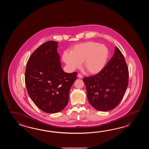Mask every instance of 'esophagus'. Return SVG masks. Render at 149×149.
Instances as JSON below:
<instances>
[{
  "label": "esophagus",
  "mask_w": 149,
  "mask_h": 149,
  "mask_svg": "<svg viewBox=\"0 0 149 149\" xmlns=\"http://www.w3.org/2000/svg\"><path fill=\"white\" fill-rule=\"evenodd\" d=\"M77 77L79 78H83V76L81 74H80V73H78V74H77Z\"/></svg>",
  "instance_id": "1"
}]
</instances>
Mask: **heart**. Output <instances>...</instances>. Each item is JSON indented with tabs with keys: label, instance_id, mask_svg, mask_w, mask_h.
I'll return each instance as SVG.
<instances>
[{
	"label": "heart",
	"instance_id": "obj_1",
	"mask_svg": "<svg viewBox=\"0 0 149 149\" xmlns=\"http://www.w3.org/2000/svg\"><path fill=\"white\" fill-rule=\"evenodd\" d=\"M109 56V51L105 45L95 41H87L76 45L70 52L65 51L62 59L71 70L79 68L84 62L88 72L97 74L104 69Z\"/></svg>",
	"mask_w": 149,
	"mask_h": 149
}]
</instances>
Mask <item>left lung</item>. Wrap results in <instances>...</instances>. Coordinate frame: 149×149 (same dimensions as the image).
<instances>
[{
	"instance_id": "left-lung-1",
	"label": "left lung",
	"mask_w": 149,
	"mask_h": 149,
	"mask_svg": "<svg viewBox=\"0 0 149 149\" xmlns=\"http://www.w3.org/2000/svg\"><path fill=\"white\" fill-rule=\"evenodd\" d=\"M87 96L90 104L98 111L116 108L128 85V69L123 55L116 47L114 54L104 69L95 76L85 77Z\"/></svg>"
}]
</instances>
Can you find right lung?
I'll use <instances>...</instances> for the list:
<instances>
[{"label":"right lung","mask_w":149,"mask_h":149,"mask_svg":"<svg viewBox=\"0 0 149 149\" xmlns=\"http://www.w3.org/2000/svg\"><path fill=\"white\" fill-rule=\"evenodd\" d=\"M58 44L48 41L40 46L29 58L25 70L29 95L39 109L48 113L65 108L77 75L76 72L67 73L62 69Z\"/></svg>","instance_id":"obj_1"}]
</instances>
